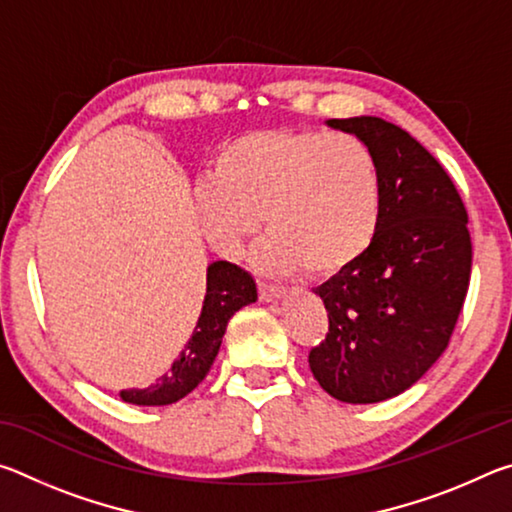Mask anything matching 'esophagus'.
Returning a JSON list of instances; mask_svg holds the SVG:
<instances>
[{
    "label": "esophagus",
    "instance_id": "obj_1",
    "mask_svg": "<svg viewBox=\"0 0 512 512\" xmlns=\"http://www.w3.org/2000/svg\"><path fill=\"white\" fill-rule=\"evenodd\" d=\"M259 287V298H262L264 302H271V300H277L284 296V287H277V284H268V282H257Z\"/></svg>",
    "mask_w": 512,
    "mask_h": 512
}]
</instances>
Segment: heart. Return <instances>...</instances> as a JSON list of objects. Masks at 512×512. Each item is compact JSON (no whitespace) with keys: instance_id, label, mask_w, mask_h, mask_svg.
<instances>
[{"instance_id":"heart-1","label":"heart","mask_w":512,"mask_h":512,"mask_svg":"<svg viewBox=\"0 0 512 512\" xmlns=\"http://www.w3.org/2000/svg\"><path fill=\"white\" fill-rule=\"evenodd\" d=\"M210 244L237 255L264 223L266 271L336 275L368 253L381 221V171L363 137L314 128H259L225 142L196 187Z\"/></svg>"}]
</instances>
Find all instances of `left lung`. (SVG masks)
<instances>
[{
	"label": "left lung",
	"mask_w": 512,
	"mask_h": 512,
	"mask_svg": "<svg viewBox=\"0 0 512 512\" xmlns=\"http://www.w3.org/2000/svg\"><path fill=\"white\" fill-rule=\"evenodd\" d=\"M327 124L375 151L381 221L368 253L316 289L329 329L309 368L336 400L375 404L445 352L470 287L472 239L456 185L415 137L379 117Z\"/></svg>",
	"instance_id": "left-lung-1"
}]
</instances>
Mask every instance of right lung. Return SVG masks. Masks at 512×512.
Returning <instances> with one entry per match:
<instances>
[{
	"label": "right lung",
	"instance_id": "1",
	"mask_svg": "<svg viewBox=\"0 0 512 512\" xmlns=\"http://www.w3.org/2000/svg\"><path fill=\"white\" fill-rule=\"evenodd\" d=\"M257 300L253 275L237 264L214 262L207 266V291L203 311L192 339L180 352L176 363L149 388L121 391V400L137 406H164L183 400L205 379L219 354L225 327L235 311Z\"/></svg>",
	"mask_w": 512,
	"mask_h": 512
}]
</instances>
